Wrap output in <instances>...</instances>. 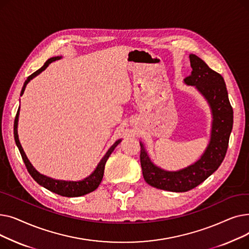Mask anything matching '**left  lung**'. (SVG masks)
<instances>
[{
	"label": "left lung",
	"mask_w": 249,
	"mask_h": 249,
	"mask_svg": "<svg viewBox=\"0 0 249 249\" xmlns=\"http://www.w3.org/2000/svg\"><path fill=\"white\" fill-rule=\"evenodd\" d=\"M191 74L184 82L196 87L209 103L213 122L210 142L199 160L178 172H168L156 166L140 142V163L143 178L151 187L169 192H188L217 171L223 161L233 126V109L230 105L224 78L195 54H190Z\"/></svg>",
	"instance_id": "8db88e82"
}]
</instances>
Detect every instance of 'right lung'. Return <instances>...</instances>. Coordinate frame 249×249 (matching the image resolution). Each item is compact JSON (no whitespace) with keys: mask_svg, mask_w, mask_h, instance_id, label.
Returning <instances> with one entry per match:
<instances>
[{"mask_svg":"<svg viewBox=\"0 0 249 249\" xmlns=\"http://www.w3.org/2000/svg\"><path fill=\"white\" fill-rule=\"evenodd\" d=\"M60 58H61V56H55V57L49 58L44 63V65H43L42 68H40L38 71L33 72L31 75H29L27 77V80H26L25 83H24V86H23L22 90H21V96L24 93L26 86H27V84L32 80V78H34L36 75H38L39 73L42 72L48 67L49 63H51L52 61H55L57 59H60ZM19 110H20V108L17 111L16 118H15V122H14V137H15L16 144H17V146L19 148V151L21 153L22 159L24 160V163H25L26 167H27V171L31 175V177L35 179V181H37L39 185L44 187L47 190H49L50 192H53V193H55L57 195H60V196H62V197H80V196H84V195H87V194H89L90 192L95 191L99 187V185L101 184V181H102V178H103V176H104L105 164H106V162H107V160L109 159V156L114 151L115 147L121 142V139L117 140L114 143V144L109 148L107 153L104 155V158L99 162L98 166L96 167V169L93 172V174H91L90 176H89L88 178H86L85 179L80 180V181H71V180L69 181V180L53 179V178H48L46 176H43L41 174H39L36 171V169L33 167V165L30 163L29 160L27 159V156H26V154H25V152H24V150H23V148L21 146V143H20L19 137H18V130H17V127H18V118H19Z\"/></svg>","mask_w":249,"mask_h":249,"instance_id":"obj_1","label":"right lung"}]
</instances>
